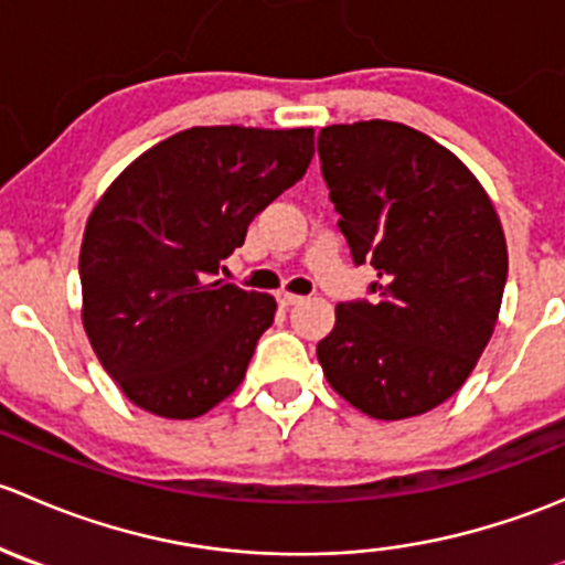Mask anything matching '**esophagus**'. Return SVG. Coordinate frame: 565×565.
<instances>
[{"label":"esophagus","instance_id":"34e87169","mask_svg":"<svg viewBox=\"0 0 565 565\" xmlns=\"http://www.w3.org/2000/svg\"><path fill=\"white\" fill-rule=\"evenodd\" d=\"M278 303H281L284 309H289V306L303 303V298H300V295H292V292H278Z\"/></svg>","mask_w":565,"mask_h":565}]
</instances>
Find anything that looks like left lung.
I'll return each mask as SVG.
<instances>
[{"label":"left lung","mask_w":565,"mask_h":565,"mask_svg":"<svg viewBox=\"0 0 565 565\" xmlns=\"http://www.w3.org/2000/svg\"><path fill=\"white\" fill-rule=\"evenodd\" d=\"M330 202L380 300L335 306L317 344L330 388L377 420L451 398L492 339L509 248L476 174L420 130L388 119L328 125L317 139Z\"/></svg>","instance_id":"1"}]
</instances>
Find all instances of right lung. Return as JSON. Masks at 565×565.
I'll return each mask as SVG.
<instances>
[{
	"mask_svg": "<svg viewBox=\"0 0 565 565\" xmlns=\"http://www.w3.org/2000/svg\"><path fill=\"white\" fill-rule=\"evenodd\" d=\"M311 156L315 128L199 125L141 152L98 199L78 254L82 322L136 407L199 418L243 383L276 300L213 276Z\"/></svg>",
	"mask_w": 565,
	"mask_h": 565,
	"instance_id": "1",
	"label": "right lung"
}]
</instances>
